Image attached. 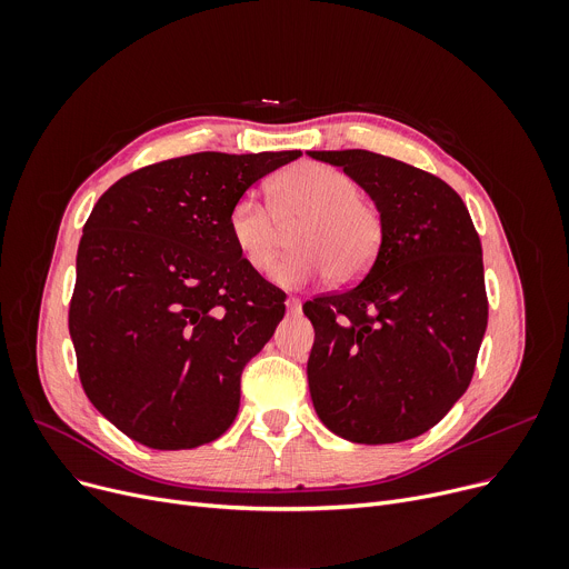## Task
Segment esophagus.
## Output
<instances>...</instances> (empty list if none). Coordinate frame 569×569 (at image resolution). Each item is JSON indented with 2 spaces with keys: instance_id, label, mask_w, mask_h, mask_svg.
<instances>
[{
  "instance_id": "34e87169",
  "label": "esophagus",
  "mask_w": 569,
  "mask_h": 569,
  "mask_svg": "<svg viewBox=\"0 0 569 569\" xmlns=\"http://www.w3.org/2000/svg\"><path fill=\"white\" fill-rule=\"evenodd\" d=\"M286 307H288V313H300L302 311V300H300V297L290 295L286 300Z\"/></svg>"
}]
</instances>
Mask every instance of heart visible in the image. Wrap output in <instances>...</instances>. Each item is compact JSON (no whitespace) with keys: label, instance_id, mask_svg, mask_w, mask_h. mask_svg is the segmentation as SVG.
Masks as SVG:
<instances>
[{"label":"heart","instance_id":"heart-1","mask_svg":"<svg viewBox=\"0 0 569 569\" xmlns=\"http://www.w3.org/2000/svg\"><path fill=\"white\" fill-rule=\"evenodd\" d=\"M292 230L290 256L269 277L295 288L332 277L348 283L365 277L385 242V217L376 200L360 193L348 172L320 161H302L269 182V204L239 196L228 212V232L249 267L264 272Z\"/></svg>","mask_w":569,"mask_h":569}]
</instances>
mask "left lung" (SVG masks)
Instances as JSON below:
<instances>
[{
  "label": "left lung",
  "instance_id": "left-lung-1",
  "mask_svg": "<svg viewBox=\"0 0 569 569\" xmlns=\"http://www.w3.org/2000/svg\"><path fill=\"white\" fill-rule=\"evenodd\" d=\"M309 154L341 166L385 217L367 277L305 305L316 412L362 445L422 436L468 390L487 332L480 234L461 196L427 170L367 149Z\"/></svg>",
  "mask_w": 569,
  "mask_h": 569
}]
</instances>
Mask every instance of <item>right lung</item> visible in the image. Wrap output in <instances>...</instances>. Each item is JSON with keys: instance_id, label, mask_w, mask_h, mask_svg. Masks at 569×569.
I'll return each instance as SVG.
<instances>
[{"instance_id": "right-lung-1", "label": "right lung", "mask_w": 569, "mask_h": 569, "mask_svg": "<svg viewBox=\"0 0 569 569\" xmlns=\"http://www.w3.org/2000/svg\"><path fill=\"white\" fill-rule=\"evenodd\" d=\"M302 152H198L114 182L76 258L69 332L87 399L154 450L217 440L239 378L272 339L286 292L239 256L232 202Z\"/></svg>"}]
</instances>
